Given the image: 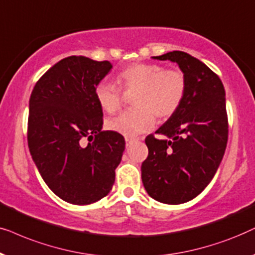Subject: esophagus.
Wrapping results in <instances>:
<instances>
[{
	"label": "esophagus",
	"instance_id": "esophagus-1",
	"mask_svg": "<svg viewBox=\"0 0 255 255\" xmlns=\"http://www.w3.org/2000/svg\"><path fill=\"white\" fill-rule=\"evenodd\" d=\"M136 141V138H131V137H126V145H130L133 142Z\"/></svg>",
	"mask_w": 255,
	"mask_h": 255
}]
</instances>
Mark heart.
Segmentation results:
<instances>
[{"mask_svg": "<svg viewBox=\"0 0 255 255\" xmlns=\"http://www.w3.org/2000/svg\"><path fill=\"white\" fill-rule=\"evenodd\" d=\"M117 81L121 90L134 91L131 105L135 108L122 112L107 121V128L124 136H135L150 129L155 115L159 120L172 117L184 101L188 81L179 69H164L156 63H137L119 72ZM96 99L107 113L121 107L120 90L111 83L98 84Z\"/></svg>", "mask_w": 255, "mask_h": 255, "instance_id": "1", "label": "heart"}]
</instances>
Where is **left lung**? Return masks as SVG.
Listing matches in <instances>:
<instances>
[{
  "label": "left lung",
  "instance_id": "left-lung-1",
  "mask_svg": "<svg viewBox=\"0 0 255 255\" xmlns=\"http://www.w3.org/2000/svg\"><path fill=\"white\" fill-rule=\"evenodd\" d=\"M178 64L188 81L179 110L145 137L148 157L142 163V183L148 195L164 204H182L204 190L215 176L229 137L225 90L204 63L183 51L155 57Z\"/></svg>",
  "mask_w": 255,
  "mask_h": 255
}]
</instances>
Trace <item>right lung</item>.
<instances>
[{
	"label": "right lung",
	"mask_w": 255,
	"mask_h": 255,
	"mask_svg": "<svg viewBox=\"0 0 255 255\" xmlns=\"http://www.w3.org/2000/svg\"><path fill=\"white\" fill-rule=\"evenodd\" d=\"M112 67L108 60L70 56L47 70L30 96V154L47 186L74 205L108 195L125 150L121 134L101 131L103 108L94 93Z\"/></svg>",
	"instance_id": "right-lung-1"
}]
</instances>
